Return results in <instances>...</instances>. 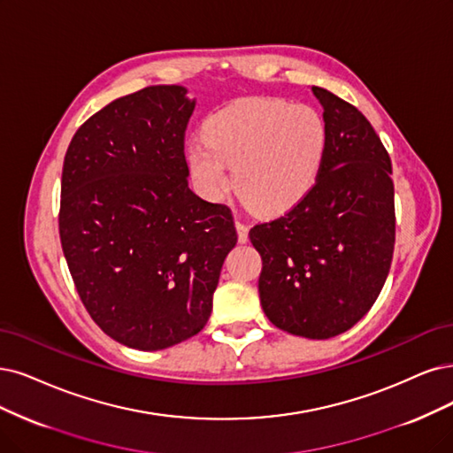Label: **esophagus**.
Segmentation results:
<instances>
[{
  "instance_id": "obj_1",
  "label": "esophagus",
  "mask_w": 453,
  "mask_h": 453,
  "mask_svg": "<svg viewBox=\"0 0 453 453\" xmlns=\"http://www.w3.org/2000/svg\"><path fill=\"white\" fill-rule=\"evenodd\" d=\"M235 227H237V237H239V242H241V244L248 242V226L237 220V222H235Z\"/></svg>"
}]
</instances>
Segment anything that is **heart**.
Here are the masks:
<instances>
[{"mask_svg": "<svg viewBox=\"0 0 453 453\" xmlns=\"http://www.w3.org/2000/svg\"><path fill=\"white\" fill-rule=\"evenodd\" d=\"M203 143L184 149L196 192L222 201L233 187L266 216L289 212L313 190L326 155L321 113L283 98H241L211 113L201 127Z\"/></svg>", "mask_w": 453, "mask_h": 453, "instance_id": "heart-1", "label": "heart"}]
</instances>
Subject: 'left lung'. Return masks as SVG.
Here are the masks:
<instances>
[{
	"label": "left lung",
	"mask_w": 453,
	"mask_h": 453,
	"mask_svg": "<svg viewBox=\"0 0 453 453\" xmlns=\"http://www.w3.org/2000/svg\"><path fill=\"white\" fill-rule=\"evenodd\" d=\"M328 132L313 190L286 216L250 229L263 269L269 321L295 336L328 340L370 311L390 273L395 242L392 162L372 123L311 86Z\"/></svg>",
	"instance_id": "8db88e82"
}]
</instances>
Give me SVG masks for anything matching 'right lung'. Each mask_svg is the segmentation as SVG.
Instances as JSON below:
<instances>
[{
	"mask_svg": "<svg viewBox=\"0 0 453 453\" xmlns=\"http://www.w3.org/2000/svg\"><path fill=\"white\" fill-rule=\"evenodd\" d=\"M187 95L150 86L113 100L78 128L63 162L59 237L76 291L110 338L140 350L207 325L237 244L229 207L188 187Z\"/></svg>",
	"mask_w": 453,
	"mask_h": 453,
	"instance_id": "add662e5",
	"label": "right lung"
}]
</instances>
